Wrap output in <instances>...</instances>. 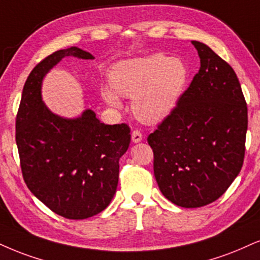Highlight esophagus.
<instances>
[{
	"instance_id": "obj_1",
	"label": "esophagus",
	"mask_w": 260,
	"mask_h": 260,
	"mask_svg": "<svg viewBox=\"0 0 260 260\" xmlns=\"http://www.w3.org/2000/svg\"><path fill=\"white\" fill-rule=\"evenodd\" d=\"M131 141H133L134 143L141 142V141H142V134H141L139 130H134L133 134H131Z\"/></svg>"
}]
</instances>
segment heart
<instances>
[{
  "label": "heart",
  "instance_id": "b5f03b06",
  "mask_svg": "<svg viewBox=\"0 0 260 260\" xmlns=\"http://www.w3.org/2000/svg\"><path fill=\"white\" fill-rule=\"evenodd\" d=\"M188 79L181 59L164 54L121 60L112 67L111 84L102 96L111 107L120 108V96L133 99V112L141 121L156 124L174 112Z\"/></svg>",
  "mask_w": 260,
  "mask_h": 260
}]
</instances>
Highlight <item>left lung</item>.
<instances>
[{
  "label": "left lung",
  "instance_id": "left-lung-1",
  "mask_svg": "<svg viewBox=\"0 0 260 260\" xmlns=\"http://www.w3.org/2000/svg\"><path fill=\"white\" fill-rule=\"evenodd\" d=\"M191 43L200 57L199 72L174 112L148 136L160 191L185 208L213 203L238 177L248 124L232 66L206 44Z\"/></svg>",
  "mask_w": 260,
  "mask_h": 260
}]
</instances>
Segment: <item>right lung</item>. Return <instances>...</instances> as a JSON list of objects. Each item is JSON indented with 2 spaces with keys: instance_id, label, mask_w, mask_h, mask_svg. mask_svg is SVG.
Returning a JSON list of instances; mask_svg holds the SVG:
<instances>
[{
  "instance_id": "add662e5",
  "label": "right lung",
  "mask_w": 260,
  "mask_h": 260,
  "mask_svg": "<svg viewBox=\"0 0 260 260\" xmlns=\"http://www.w3.org/2000/svg\"><path fill=\"white\" fill-rule=\"evenodd\" d=\"M92 60L81 48L57 50L36 65L22 89L15 140L22 177L31 193L69 219H85L111 203L119 159L130 145L126 124L107 125L85 110L77 118L53 113L42 100L44 77L63 57Z\"/></svg>"
}]
</instances>
